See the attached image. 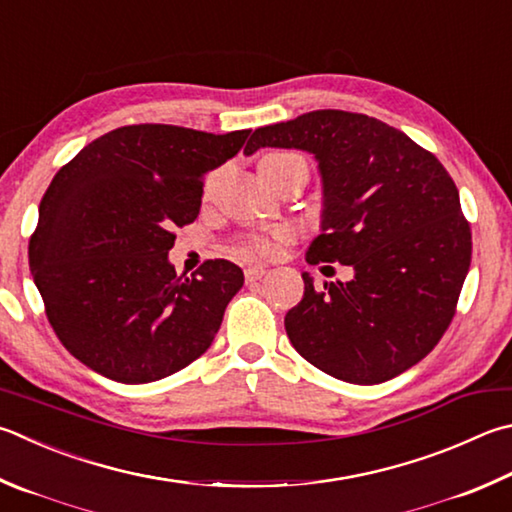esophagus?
Returning a JSON list of instances; mask_svg holds the SVG:
<instances>
[{"mask_svg": "<svg viewBox=\"0 0 512 512\" xmlns=\"http://www.w3.org/2000/svg\"><path fill=\"white\" fill-rule=\"evenodd\" d=\"M266 273V268L264 266H248L246 271H244V275H246V280L248 282H255V280H259V277H262Z\"/></svg>", "mask_w": 512, "mask_h": 512, "instance_id": "34e87169", "label": "esophagus"}]
</instances>
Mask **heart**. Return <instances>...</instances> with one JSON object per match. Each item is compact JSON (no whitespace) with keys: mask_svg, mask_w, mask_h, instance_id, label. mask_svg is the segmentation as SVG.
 <instances>
[{"mask_svg":"<svg viewBox=\"0 0 512 512\" xmlns=\"http://www.w3.org/2000/svg\"><path fill=\"white\" fill-rule=\"evenodd\" d=\"M293 159H302V156L293 154V152H271V154H266L262 161H259V170H277V167H282L284 163L293 161ZM286 239H288L286 230H277V232H273V235H253V237L241 241L239 255L241 257L273 255L277 246H280Z\"/></svg>","mask_w":512,"mask_h":512,"instance_id":"obj_1","label":"heart"}]
</instances>
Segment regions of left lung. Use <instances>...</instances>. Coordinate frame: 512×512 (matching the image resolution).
Returning a JSON list of instances; mask_svg holds the SVG:
<instances>
[{"label":"left lung","mask_w":512,"mask_h":512,"mask_svg":"<svg viewBox=\"0 0 512 512\" xmlns=\"http://www.w3.org/2000/svg\"><path fill=\"white\" fill-rule=\"evenodd\" d=\"M259 147L315 156L322 232L306 262L353 268V280L320 291L302 273L304 297L284 318L291 345L324 374L356 385L414 367L450 327L472 257L448 170L401 129L340 109L259 127L244 154Z\"/></svg>","instance_id":"8db88e82"}]
</instances>
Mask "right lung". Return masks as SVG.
<instances>
[{
	"instance_id": "obj_1",
	"label": "right lung",
	"mask_w": 512,
	"mask_h": 512,
	"mask_svg": "<svg viewBox=\"0 0 512 512\" xmlns=\"http://www.w3.org/2000/svg\"><path fill=\"white\" fill-rule=\"evenodd\" d=\"M248 136L127 125L53 176L29 266L55 336L82 365L141 385L176 374L212 345L244 273L208 259L192 277L176 275L167 253L172 230L199 215L203 176Z\"/></svg>"
}]
</instances>
